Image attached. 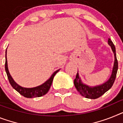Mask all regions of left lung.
Masks as SVG:
<instances>
[{
    "mask_svg": "<svg viewBox=\"0 0 123 123\" xmlns=\"http://www.w3.org/2000/svg\"><path fill=\"white\" fill-rule=\"evenodd\" d=\"M108 44L111 46V49H112L114 55V62L113 68H112V74H111L110 78L108 79V81L101 85L96 86L94 87L89 86L82 82L81 77H79V73L77 71L76 78L74 81V86L77 89V91L79 92L82 96L85 97L86 98L93 99L98 98L100 96H101L102 95L104 94L106 91H108L109 89H111V87L114 84L116 77L117 69H118V63H117V60L116 58V48H115L114 44L112 43V42L109 38L108 39Z\"/></svg>",
    "mask_w": 123,
    "mask_h": 123,
    "instance_id": "obj_1",
    "label": "left lung"
}]
</instances>
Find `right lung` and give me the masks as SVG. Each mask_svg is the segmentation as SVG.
I'll return each mask as SVG.
<instances>
[{
	"instance_id": "obj_1",
	"label": "right lung",
	"mask_w": 123,
	"mask_h": 123,
	"mask_svg": "<svg viewBox=\"0 0 123 123\" xmlns=\"http://www.w3.org/2000/svg\"><path fill=\"white\" fill-rule=\"evenodd\" d=\"M7 50L6 51V63H5V69H6V72L7 73V77L9 79V82L11 85L12 86V87L15 89L18 92V93H20L22 96H23L24 97L27 98H37V97H41L44 96L47 93V92L49 91V89H50L51 84H52V81H53L54 77L55 76L56 73L59 71L57 70L55 71L53 74H52V76H50L47 81L43 83L41 85L37 86L35 87H32V88H26V87H23L17 84L16 82L14 81L12 76H11V74L9 73V69H8V66H7Z\"/></svg>"
}]
</instances>
